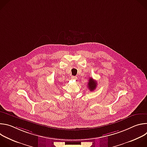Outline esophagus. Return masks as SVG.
Segmentation results:
<instances>
[{
  "label": "esophagus",
  "mask_w": 147,
  "mask_h": 147,
  "mask_svg": "<svg viewBox=\"0 0 147 147\" xmlns=\"http://www.w3.org/2000/svg\"><path fill=\"white\" fill-rule=\"evenodd\" d=\"M71 78H72L73 80H77V77L76 76H72V77H71Z\"/></svg>",
  "instance_id": "1"
}]
</instances>
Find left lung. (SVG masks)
<instances>
[{
  "label": "left lung",
  "mask_w": 147,
  "mask_h": 147,
  "mask_svg": "<svg viewBox=\"0 0 147 147\" xmlns=\"http://www.w3.org/2000/svg\"><path fill=\"white\" fill-rule=\"evenodd\" d=\"M87 87H88V89H90V90L91 91H93L94 90H95L96 86H97V82L95 80H94L92 78H90L89 79V81L87 84Z\"/></svg>",
  "instance_id": "left-lung-1"
}]
</instances>
